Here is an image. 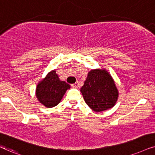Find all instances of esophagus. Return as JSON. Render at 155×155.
<instances>
[{
    "instance_id": "1",
    "label": "esophagus",
    "mask_w": 155,
    "mask_h": 155,
    "mask_svg": "<svg viewBox=\"0 0 155 155\" xmlns=\"http://www.w3.org/2000/svg\"><path fill=\"white\" fill-rule=\"evenodd\" d=\"M79 82H76L75 84H72L71 86H72V87H74V88H78V87H79Z\"/></svg>"
}]
</instances>
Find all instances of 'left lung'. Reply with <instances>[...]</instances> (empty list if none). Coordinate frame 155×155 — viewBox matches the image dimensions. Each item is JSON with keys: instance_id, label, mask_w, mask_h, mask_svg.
I'll return each mask as SVG.
<instances>
[{"instance_id": "left-lung-1", "label": "left lung", "mask_w": 155, "mask_h": 155, "mask_svg": "<svg viewBox=\"0 0 155 155\" xmlns=\"http://www.w3.org/2000/svg\"><path fill=\"white\" fill-rule=\"evenodd\" d=\"M80 91L86 104L97 112L112 108L119 97L115 82L105 68H96L89 71Z\"/></svg>"}]
</instances>
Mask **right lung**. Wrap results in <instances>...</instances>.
<instances>
[{
    "label": "right lung",
    "instance_id": "right-lung-1",
    "mask_svg": "<svg viewBox=\"0 0 155 155\" xmlns=\"http://www.w3.org/2000/svg\"><path fill=\"white\" fill-rule=\"evenodd\" d=\"M71 86L66 81H61L56 70L46 74L37 84L36 96L39 102L47 108H52L61 102L62 98Z\"/></svg>",
    "mask_w": 155,
    "mask_h": 155
}]
</instances>
